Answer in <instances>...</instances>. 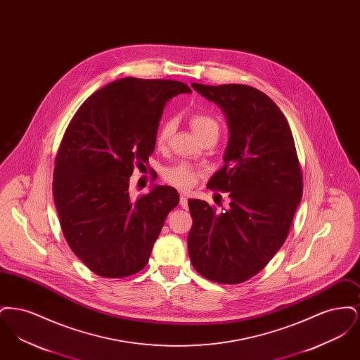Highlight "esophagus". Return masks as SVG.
Wrapping results in <instances>:
<instances>
[{"label": "esophagus", "mask_w": 360, "mask_h": 360, "mask_svg": "<svg viewBox=\"0 0 360 360\" xmlns=\"http://www.w3.org/2000/svg\"><path fill=\"white\" fill-rule=\"evenodd\" d=\"M179 205L182 206L184 209H188V197L185 194L179 195Z\"/></svg>", "instance_id": "obj_1"}]
</instances>
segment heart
I'll return each mask as SVG.
<instances>
[{"label": "heart", "instance_id": "obj_1", "mask_svg": "<svg viewBox=\"0 0 360 360\" xmlns=\"http://www.w3.org/2000/svg\"><path fill=\"white\" fill-rule=\"evenodd\" d=\"M188 124L193 129V132L202 139L207 135H217L220 134V124L213 116L206 115V113H194L188 117ZM174 132V121L166 120L160 124V127L156 131L155 135V144L158 148H165L167 147L169 141ZM202 175L201 170L193 165L188 163H179L172 167H167L163 172L165 179L172 184L175 188H182V190H188L193 188L197 182L198 178Z\"/></svg>", "mask_w": 360, "mask_h": 360}]
</instances>
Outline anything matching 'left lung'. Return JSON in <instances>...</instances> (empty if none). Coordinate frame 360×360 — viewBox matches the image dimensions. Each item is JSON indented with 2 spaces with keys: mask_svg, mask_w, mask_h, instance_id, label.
Returning a JSON list of instances; mask_svg holds the SVG:
<instances>
[{
  "mask_svg": "<svg viewBox=\"0 0 360 360\" xmlns=\"http://www.w3.org/2000/svg\"><path fill=\"white\" fill-rule=\"evenodd\" d=\"M191 86L226 116L225 165L207 188L229 193L231 202L217 213L206 201L188 200V257L209 281L241 283L262 271L282 247L301 202L302 172L294 139L276 103L255 87Z\"/></svg>",
  "mask_w": 360,
  "mask_h": 360,
  "instance_id": "left-lung-1",
  "label": "left lung"
}]
</instances>
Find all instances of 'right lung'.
<instances>
[{
    "instance_id": "right-lung-1",
    "label": "right lung",
    "mask_w": 360,
    "mask_h": 360,
    "mask_svg": "<svg viewBox=\"0 0 360 360\" xmlns=\"http://www.w3.org/2000/svg\"><path fill=\"white\" fill-rule=\"evenodd\" d=\"M191 93L172 79L121 78L79 106L55 158L52 191L72 252L103 278L143 270L167 214L179 202L172 186L131 197L129 176L146 167L166 103Z\"/></svg>"
}]
</instances>
